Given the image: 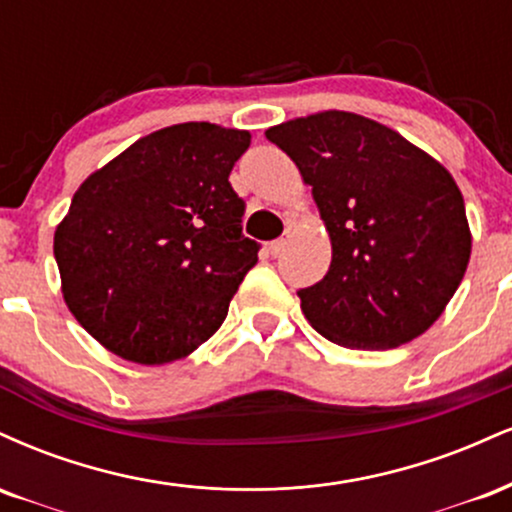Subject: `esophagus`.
I'll use <instances>...</instances> for the list:
<instances>
[{
  "label": "esophagus",
  "mask_w": 512,
  "mask_h": 512,
  "mask_svg": "<svg viewBox=\"0 0 512 512\" xmlns=\"http://www.w3.org/2000/svg\"><path fill=\"white\" fill-rule=\"evenodd\" d=\"M285 244H287V239L285 237H280V239H275V242H270L268 244V251L273 256H280L282 251H285Z\"/></svg>",
  "instance_id": "1"
}]
</instances>
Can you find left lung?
Instances as JSON below:
<instances>
[{
  "instance_id": "8db88e82",
  "label": "left lung",
  "mask_w": 512,
  "mask_h": 512,
  "mask_svg": "<svg viewBox=\"0 0 512 512\" xmlns=\"http://www.w3.org/2000/svg\"><path fill=\"white\" fill-rule=\"evenodd\" d=\"M302 172L333 246L299 290L306 321L350 350H390L434 326L472 254L465 201L441 162L354 112H316L266 131Z\"/></svg>"
}]
</instances>
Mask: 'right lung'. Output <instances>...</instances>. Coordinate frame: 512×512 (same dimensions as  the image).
<instances>
[{
  "instance_id": "obj_1",
  "label": "right lung",
  "mask_w": 512,
  "mask_h": 512,
  "mask_svg": "<svg viewBox=\"0 0 512 512\" xmlns=\"http://www.w3.org/2000/svg\"><path fill=\"white\" fill-rule=\"evenodd\" d=\"M249 143L210 122L165 126L78 186L54 258L66 306L105 350L167 364L222 326L258 261L230 184Z\"/></svg>"
}]
</instances>
